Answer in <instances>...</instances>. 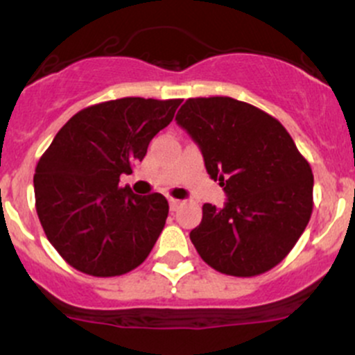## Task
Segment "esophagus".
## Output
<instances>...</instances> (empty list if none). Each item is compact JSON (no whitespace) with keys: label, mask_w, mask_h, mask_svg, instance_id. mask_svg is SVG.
<instances>
[{"label":"esophagus","mask_w":355,"mask_h":355,"mask_svg":"<svg viewBox=\"0 0 355 355\" xmlns=\"http://www.w3.org/2000/svg\"><path fill=\"white\" fill-rule=\"evenodd\" d=\"M182 200H178V199H170V209L171 211H178V207L182 206Z\"/></svg>","instance_id":"esophagus-1"}]
</instances>
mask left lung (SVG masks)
Masks as SVG:
<instances>
[{"label":"left lung","mask_w":355,"mask_h":355,"mask_svg":"<svg viewBox=\"0 0 355 355\" xmlns=\"http://www.w3.org/2000/svg\"><path fill=\"white\" fill-rule=\"evenodd\" d=\"M175 121L202 151L227 202L202 206L190 231L200 259L214 270L253 277L286 259L313 212V171L284 125L231 96L189 98Z\"/></svg>","instance_id":"obj_1"}]
</instances>
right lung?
<instances>
[{
	"instance_id": "1",
	"label": "right lung",
	"mask_w": 355,
	"mask_h": 355,
	"mask_svg": "<svg viewBox=\"0 0 355 355\" xmlns=\"http://www.w3.org/2000/svg\"><path fill=\"white\" fill-rule=\"evenodd\" d=\"M180 98L109 100L74 114L40 156L35 209L47 240L76 270L93 277L128 274L148 259L165 227L162 193L121 187L146 156L149 141L173 121Z\"/></svg>"
}]
</instances>
